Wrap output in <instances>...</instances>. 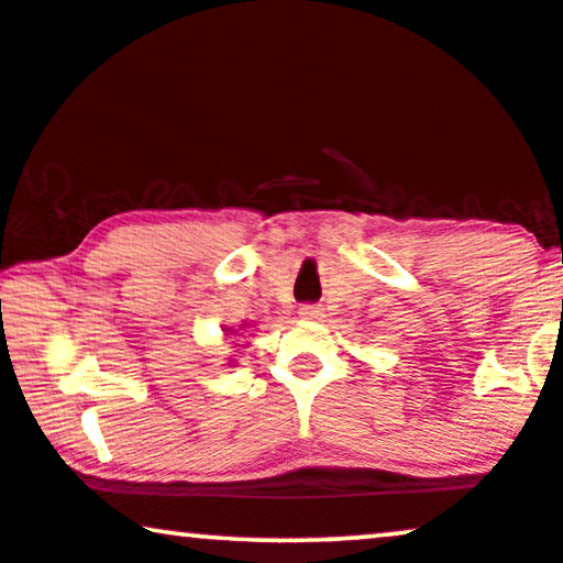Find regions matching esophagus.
<instances>
[{
	"label": "esophagus",
	"mask_w": 563,
	"mask_h": 563,
	"mask_svg": "<svg viewBox=\"0 0 563 563\" xmlns=\"http://www.w3.org/2000/svg\"><path fill=\"white\" fill-rule=\"evenodd\" d=\"M298 314H301V319H309V322H317V319L324 317L322 306H314V303H303L301 309H298Z\"/></svg>",
	"instance_id": "1"
}]
</instances>
